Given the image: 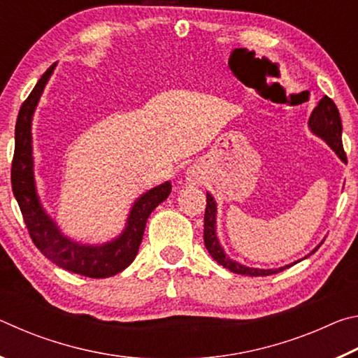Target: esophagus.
<instances>
[{
    "instance_id": "obj_1",
    "label": "esophagus",
    "mask_w": 358,
    "mask_h": 358,
    "mask_svg": "<svg viewBox=\"0 0 358 358\" xmlns=\"http://www.w3.org/2000/svg\"><path fill=\"white\" fill-rule=\"evenodd\" d=\"M186 180L189 181L191 185H197L199 181H201V175H199V172H196V171H194V169H192V171H187V172H186Z\"/></svg>"
}]
</instances>
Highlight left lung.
<instances>
[{
  "label": "left lung",
  "instance_id": "1",
  "mask_svg": "<svg viewBox=\"0 0 358 358\" xmlns=\"http://www.w3.org/2000/svg\"><path fill=\"white\" fill-rule=\"evenodd\" d=\"M308 126H310L313 134H316L317 137H320L322 141L327 142V145H329V147L338 155L339 159L343 162H348V157L343 150V141H341V134H343L341 118H339L338 107L335 106V102L329 98V96H324V98L319 101L317 107L314 108L311 113L310 121H308ZM203 241L210 252V256L213 257L217 264L222 265L224 268L234 271V273L237 275L268 276V275L280 273V271L289 268V266H292L296 262H300V260H296V262L280 266V268L264 270V268H252V266L241 265L230 259L227 254L224 252L222 246L220 245V240L216 237V202L210 192H207V208H205V217H203ZM324 241H320V245ZM319 246L314 248L311 254L316 252L319 250Z\"/></svg>",
  "mask_w": 358,
  "mask_h": 358
}]
</instances>
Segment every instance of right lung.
Instances as JSON below:
<instances>
[{"instance_id":"right-lung-1","label":"right lung","mask_w":358,"mask_h":358,"mask_svg":"<svg viewBox=\"0 0 358 358\" xmlns=\"http://www.w3.org/2000/svg\"><path fill=\"white\" fill-rule=\"evenodd\" d=\"M55 64L48 68L23 102L15 123V150L12 159V191L19 202L23 220L36 248L53 264L72 273L88 278H108L132 264L142 243L143 230L151 211L164 202L172 191L171 181L142 194L132 205L121 235L104 245H82L63 235L57 222L45 213L34 181L31 121Z\"/></svg>"}]
</instances>
